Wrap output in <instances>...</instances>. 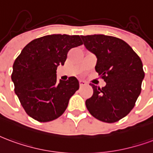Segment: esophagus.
I'll return each mask as SVG.
<instances>
[{"label": "esophagus", "mask_w": 153, "mask_h": 153, "mask_svg": "<svg viewBox=\"0 0 153 153\" xmlns=\"http://www.w3.org/2000/svg\"><path fill=\"white\" fill-rule=\"evenodd\" d=\"M86 85V82L83 81V80H80L79 81V86L80 87H82V86Z\"/></svg>", "instance_id": "34e87169"}]
</instances>
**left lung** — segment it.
<instances>
[{"label": "left lung", "mask_w": 153, "mask_h": 153, "mask_svg": "<svg viewBox=\"0 0 153 153\" xmlns=\"http://www.w3.org/2000/svg\"><path fill=\"white\" fill-rule=\"evenodd\" d=\"M88 50L97 57L96 71L106 85L90 83L93 95L86 100L89 113L104 123H116L134 108L144 78L143 63L130 45L110 36H81Z\"/></svg>", "instance_id": "obj_1"}]
</instances>
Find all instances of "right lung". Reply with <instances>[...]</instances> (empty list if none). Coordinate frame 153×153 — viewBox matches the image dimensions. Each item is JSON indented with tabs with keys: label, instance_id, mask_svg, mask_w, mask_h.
<instances>
[{
	"label": "right lung",
	"instance_id": "add662e5",
	"mask_svg": "<svg viewBox=\"0 0 153 153\" xmlns=\"http://www.w3.org/2000/svg\"><path fill=\"white\" fill-rule=\"evenodd\" d=\"M82 45L79 36L48 35L25 46L13 65L14 91L26 113L47 123L65 112L79 83L75 77L56 82V68L64 65L71 48Z\"/></svg>",
	"mask_w": 153,
	"mask_h": 153
}]
</instances>
